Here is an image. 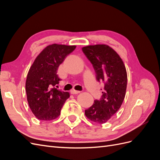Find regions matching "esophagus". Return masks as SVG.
I'll list each match as a JSON object with an SVG mask.
<instances>
[{"mask_svg": "<svg viewBox=\"0 0 160 160\" xmlns=\"http://www.w3.org/2000/svg\"><path fill=\"white\" fill-rule=\"evenodd\" d=\"M80 92H81V91H76V90L73 89V90H71V93L72 94V95H75V94L79 93Z\"/></svg>", "mask_w": 160, "mask_h": 160, "instance_id": "obj_1", "label": "esophagus"}]
</instances>
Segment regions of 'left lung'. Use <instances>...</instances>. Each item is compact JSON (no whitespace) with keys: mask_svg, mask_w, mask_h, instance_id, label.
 <instances>
[{"mask_svg":"<svg viewBox=\"0 0 160 160\" xmlns=\"http://www.w3.org/2000/svg\"><path fill=\"white\" fill-rule=\"evenodd\" d=\"M82 51L93 65L97 80L105 83L101 99L95 100L85 114L91 122L103 124L122 105L127 89L126 69L119 55L107 45H88Z\"/></svg>","mask_w":160,"mask_h":160,"instance_id":"8db88e82","label":"left lung"}]
</instances>
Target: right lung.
Masks as SVG:
<instances>
[{"label":"right lung","instance_id":"add662e5","mask_svg":"<svg viewBox=\"0 0 160 160\" xmlns=\"http://www.w3.org/2000/svg\"><path fill=\"white\" fill-rule=\"evenodd\" d=\"M75 48V45H48L34 61L28 72L25 88L28 105L37 119L51 121L60 115L70 95L54 88L61 81L57 69Z\"/></svg>","mask_w":160,"mask_h":160}]
</instances>
